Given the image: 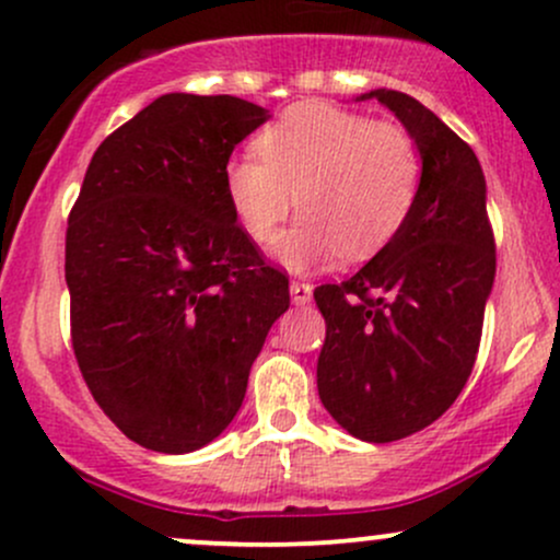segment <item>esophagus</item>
<instances>
[{"label":"esophagus","mask_w":560,"mask_h":560,"mask_svg":"<svg viewBox=\"0 0 560 560\" xmlns=\"http://www.w3.org/2000/svg\"><path fill=\"white\" fill-rule=\"evenodd\" d=\"M289 294H292L294 305H307L313 300V287L305 284V281H292L289 284Z\"/></svg>","instance_id":"esophagus-1"}]
</instances>
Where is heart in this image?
<instances>
[{"label": "heart", "mask_w": 560, "mask_h": 560, "mask_svg": "<svg viewBox=\"0 0 560 560\" xmlns=\"http://www.w3.org/2000/svg\"><path fill=\"white\" fill-rule=\"evenodd\" d=\"M255 154L231 158L223 195L255 244H271L294 208L302 218L276 244L294 273L339 255L369 260L389 247L419 202L423 158L416 139L363 113L305 102L255 139Z\"/></svg>", "instance_id": "b5f03b06"}]
</instances>
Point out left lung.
<instances>
[{
	"mask_svg": "<svg viewBox=\"0 0 560 560\" xmlns=\"http://www.w3.org/2000/svg\"><path fill=\"white\" fill-rule=\"evenodd\" d=\"M423 158L413 215L342 284L313 292L326 318L318 395L363 442L421 432L455 402L479 352L494 281L485 173L471 147L413 96L374 89Z\"/></svg>",
	"mask_w": 560,
	"mask_h": 560,
	"instance_id": "8db88e82",
	"label": "left lung"
}]
</instances>
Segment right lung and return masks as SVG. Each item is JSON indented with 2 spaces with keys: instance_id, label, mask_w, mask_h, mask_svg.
<instances>
[{
  "instance_id": "right-lung-1",
  "label": "right lung",
  "mask_w": 560,
  "mask_h": 560,
  "mask_svg": "<svg viewBox=\"0 0 560 560\" xmlns=\"http://www.w3.org/2000/svg\"><path fill=\"white\" fill-rule=\"evenodd\" d=\"M271 118L218 94L158 96L96 147L68 218L70 337L83 382L137 445L182 455L234 421L289 281L223 195L231 152Z\"/></svg>"
}]
</instances>
